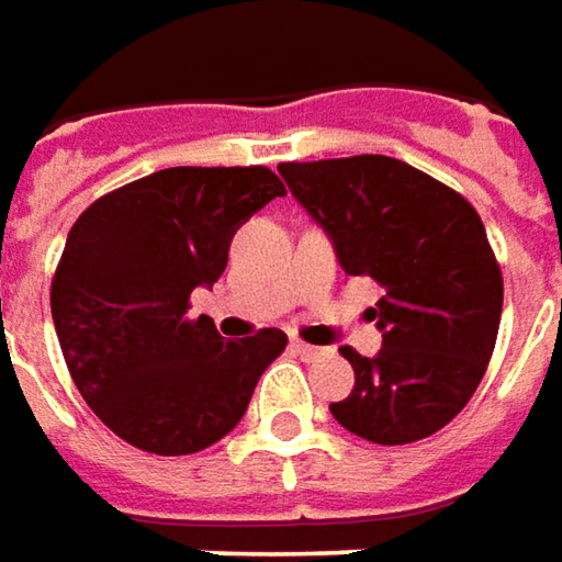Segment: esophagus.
Returning <instances> with one entry per match:
<instances>
[{
	"instance_id": "1",
	"label": "esophagus",
	"mask_w": 562,
	"mask_h": 562,
	"mask_svg": "<svg viewBox=\"0 0 562 562\" xmlns=\"http://www.w3.org/2000/svg\"><path fill=\"white\" fill-rule=\"evenodd\" d=\"M290 349H293V352H296V356H300L303 361H315L325 356V349H322V346H308V342H303V340H293L290 342Z\"/></svg>"
}]
</instances>
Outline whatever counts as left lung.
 I'll list each match as a JSON object with an SVG mask.
<instances>
[{
	"label": "left lung",
	"mask_w": 562,
	"mask_h": 562,
	"mask_svg": "<svg viewBox=\"0 0 562 562\" xmlns=\"http://www.w3.org/2000/svg\"><path fill=\"white\" fill-rule=\"evenodd\" d=\"M325 228L342 272L374 278L383 330L374 359L342 346L356 386L337 424L378 446L439 432L483 380L498 340L504 281L485 225L454 188L383 154L278 164Z\"/></svg>",
	"instance_id": "left-lung-1"
}]
</instances>
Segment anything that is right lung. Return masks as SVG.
I'll use <instances>...</instances> for the list:
<instances>
[{"instance_id": "1", "label": "right lung", "mask_w": 562, "mask_h": 562, "mask_svg": "<svg viewBox=\"0 0 562 562\" xmlns=\"http://www.w3.org/2000/svg\"><path fill=\"white\" fill-rule=\"evenodd\" d=\"M284 194L269 167H172L98 198L74 222L52 318L79 395L123 442L194 454L244 417L288 334L225 340L213 318H188L191 290L220 281L237 228Z\"/></svg>"}]
</instances>
